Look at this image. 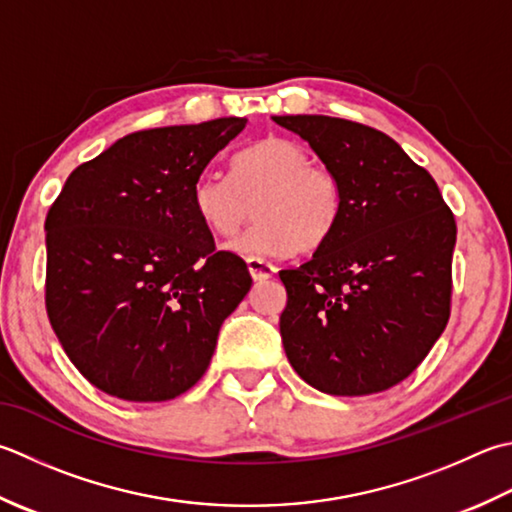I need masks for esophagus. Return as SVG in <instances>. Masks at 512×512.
I'll use <instances>...</instances> for the list:
<instances>
[{
    "label": "esophagus",
    "instance_id": "1",
    "mask_svg": "<svg viewBox=\"0 0 512 512\" xmlns=\"http://www.w3.org/2000/svg\"><path fill=\"white\" fill-rule=\"evenodd\" d=\"M246 264L255 282H262V279H268L277 273V268L270 264L268 259H262V257H248Z\"/></svg>",
    "mask_w": 512,
    "mask_h": 512
}]
</instances>
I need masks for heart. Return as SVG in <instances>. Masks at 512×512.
Wrapping results in <instances>:
<instances>
[{
    "label": "heart",
    "instance_id": "heart-1",
    "mask_svg": "<svg viewBox=\"0 0 512 512\" xmlns=\"http://www.w3.org/2000/svg\"><path fill=\"white\" fill-rule=\"evenodd\" d=\"M257 219L230 248L237 253L315 250L335 233L342 215V186L333 170L313 164L304 146L264 137L233 159V179L202 173L193 184V208L219 237L235 235Z\"/></svg>",
    "mask_w": 512,
    "mask_h": 512
}]
</instances>
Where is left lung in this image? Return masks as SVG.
Instances as JSON below:
<instances>
[{"label":"left lung","mask_w":512,"mask_h":512,"mask_svg":"<svg viewBox=\"0 0 512 512\" xmlns=\"http://www.w3.org/2000/svg\"><path fill=\"white\" fill-rule=\"evenodd\" d=\"M273 119L306 139L342 186L335 233L306 264L279 270L286 357L322 393H382L424 362L448 324L453 210L382 130L326 115Z\"/></svg>","instance_id":"obj_1"}]
</instances>
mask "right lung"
<instances>
[{
    "label": "right lung",
    "mask_w": 512,
    "mask_h": 512,
    "mask_svg": "<svg viewBox=\"0 0 512 512\" xmlns=\"http://www.w3.org/2000/svg\"><path fill=\"white\" fill-rule=\"evenodd\" d=\"M248 119L130 133L77 166L46 215V313L70 362L126 402L193 388L253 284L217 250L193 184Z\"/></svg>",
    "instance_id": "add662e5"
}]
</instances>
